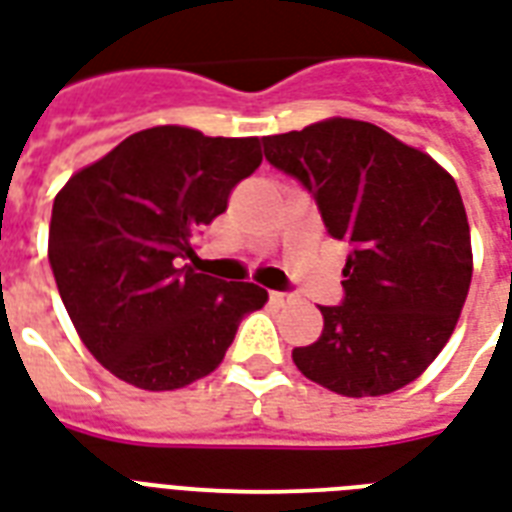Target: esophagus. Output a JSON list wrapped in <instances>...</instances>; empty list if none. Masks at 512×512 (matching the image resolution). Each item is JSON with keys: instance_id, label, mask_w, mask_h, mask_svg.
Listing matches in <instances>:
<instances>
[{"instance_id": "obj_1", "label": "esophagus", "mask_w": 512, "mask_h": 512, "mask_svg": "<svg viewBox=\"0 0 512 512\" xmlns=\"http://www.w3.org/2000/svg\"><path fill=\"white\" fill-rule=\"evenodd\" d=\"M271 300L273 303H287V300H292V295H287V292H271Z\"/></svg>"}]
</instances>
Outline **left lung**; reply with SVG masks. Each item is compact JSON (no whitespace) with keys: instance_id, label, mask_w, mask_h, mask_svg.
<instances>
[{"instance_id":"obj_1","label":"left lung","mask_w":512,"mask_h":512,"mask_svg":"<svg viewBox=\"0 0 512 512\" xmlns=\"http://www.w3.org/2000/svg\"><path fill=\"white\" fill-rule=\"evenodd\" d=\"M265 158L314 195L327 233L349 241L341 306H322L298 370L343 397L389 395L432 365L470 279V222L454 177L384 128L327 117L265 136Z\"/></svg>"}]
</instances>
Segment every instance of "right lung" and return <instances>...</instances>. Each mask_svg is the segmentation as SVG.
Here are the masks:
<instances>
[{"mask_svg":"<svg viewBox=\"0 0 512 512\" xmlns=\"http://www.w3.org/2000/svg\"><path fill=\"white\" fill-rule=\"evenodd\" d=\"M263 139L155 126L69 177L50 217L48 257L66 314L104 368L147 392L209 376L241 319L265 306L252 282L198 273L193 233L263 161Z\"/></svg>","mask_w":512,"mask_h":512,"instance_id":"1","label":"right lung"}]
</instances>
